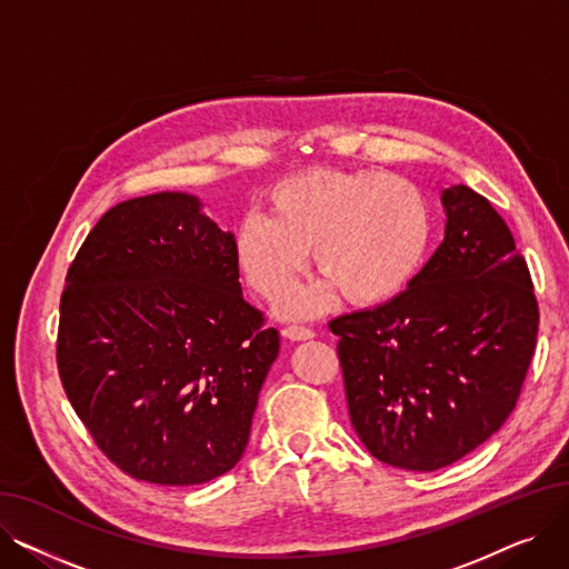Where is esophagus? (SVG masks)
I'll return each instance as SVG.
<instances>
[{
  "label": "esophagus",
  "instance_id": "1",
  "mask_svg": "<svg viewBox=\"0 0 569 569\" xmlns=\"http://www.w3.org/2000/svg\"><path fill=\"white\" fill-rule=\"evenodd\" d=\"M283 337L290 341H307V339H313L316 332L305 325H288L283 330Z\"/></svg>",
  "mask_w": 569,
  "mask_h": 569
}]
</instances>
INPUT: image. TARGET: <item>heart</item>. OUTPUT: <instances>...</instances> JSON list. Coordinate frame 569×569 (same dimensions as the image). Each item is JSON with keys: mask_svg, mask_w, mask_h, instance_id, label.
<instances>
[{"mask_svg": "<svg viewBox=\"0 0 569 569\" xmlns=\"http://www.w3.org/2000/svg\"><path fill=\"white\" fill-rule=\"evenodd\" d=\"M269 217L234 230L237 262L251 288L277 300L302 272L309 249L322 281L290 295V316L325 311L341 292L352 305L392 300L420 272L433 237L427 193L376 168H311L267 193Z\"/></svg>", "mask_w": 569, "mask_h": 569, "instance_id": "b5f03b06", "label": "heart"}]
</instances>
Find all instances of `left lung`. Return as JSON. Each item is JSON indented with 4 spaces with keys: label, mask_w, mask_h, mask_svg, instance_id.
<instances>
[{
    "label": "left lung",
    "mask_w": 569,
    "mask_h": 569,
    "mask_svg": "<svg viewBox=\"0 0 569 569\" xmlns=\"http://www.w3.org/2000/svg\"><path fill=\"white\" fill-rule=\"evenodd\" d=\"M445 239L403 292L330 320L352 429L382 463L431 472L515 410L540 309L515 237L470 187L442 191Z\"/></svg>",
    "instance_id": "left-lung-1"
}]
</instances>
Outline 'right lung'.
Returning <instances> with one entry per match:
<instances>
[{
  "mask_svg": "<svg viewBox=\"0 0 569 569\" xmlns=\"http://www.w3.org/2000/svg\"><path fill=\"white\" fill-rule=\"evenodd\" d=\"M279 332L239 286L234 234L187 193L124 200L78 249L59 305L57 369L122 472L193 487L244 455Z\"/></svg>",
  "mask_w": 569,
  "mask_h": 569,
  "instance_id": "1",
  "label": "right lung"
}]
</instances>
